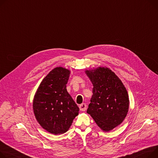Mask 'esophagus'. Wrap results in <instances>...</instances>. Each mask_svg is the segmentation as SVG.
<instances>
[{
	"label": "esophagus",
	"mask_w": 158,
	"mask_h": 158,
	"mask_svg": "<svg viewBox=\"0 0 158 158\" xmlns=\"http://www.w3.org/2000/svg\"><path fill=\"white\" fill-rule=\"evenodd\" d=\"M86 107H87V106L86 103H82L79 106V109L81 111H85L86 110Z\"/></svg>",
	"instance_id": "obj_1"
}]
</instances>
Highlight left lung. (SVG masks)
<instances>
[{"label": "left lung", "instance_id": "1", "mask_svg": "<svg viewBox=\"0 0 158 158\" xmlns=\"http://www.w3.org/2000/svg\"><path fill=\"white\" fill-rule=\"evenodd\" d=\"M86 73L93 85L87 113L103 131H109L127 116L130 103L127 90L107 67L86 70Z\"/></svg>", "mask_w": 158, "mask_h": 158}]
</instances>
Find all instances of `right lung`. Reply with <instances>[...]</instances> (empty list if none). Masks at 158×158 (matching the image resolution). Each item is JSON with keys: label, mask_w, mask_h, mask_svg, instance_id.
<instances>
[{"label": "right lung", "mask_w": 158, "mask_h": 158, "mask_svg": "<svg viewBox=\"0 0 158 158\" xmlns=\"http://www.w3.org/2000/svg\"><path fill=\"white\" fill-rule=\"evenodd\" d=\"M70 70L61 67L43 79L33 100V110L40 125L48 132L63 134L68 131L79 109L67 90Z\"/></svg>", "instance_id": "obj_1"}]
</instances>
